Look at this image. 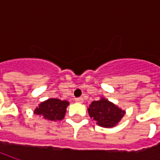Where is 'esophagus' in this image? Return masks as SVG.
Listing matches in <instances>:
<instances>
[{
  "label": "esophagus",
  "mask_w": 160,
  "mask_h": 160,
  "mask_svg": "<svg viewBox=\"0 0 160 160\" xmlns=\"http://www.w3.org/2000/svg\"><path fill=\"white\" fill-rule=\"evenodd\" d=\"M75 101H76V102H77V103H83V99L82 97H79V98H76Z\"/></svg>",
  "instance_id": "obj_1"
}]
</instances>
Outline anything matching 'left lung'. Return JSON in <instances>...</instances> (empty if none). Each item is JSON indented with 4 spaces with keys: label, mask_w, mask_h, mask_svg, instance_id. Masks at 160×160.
<instances>
[{
    "label": "left lung",
    "mask_w": 160,
    "mask_h": 160,
    "mask_svg": "<svg viewBox=\"0 0 160 160\" xmlns=\"http://www.w3.org/2000/svg\"><path fill=\"white\" fill-rule=\"evenodd\" d=\"M87 109L91 118H93L98 126L105 128L118 126L126 114L125 110L104 97L92 102Z\"/></svg>",
    "instance_id": "obj_1"
}]
</instances>
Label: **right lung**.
<instances>
[{"instance_id": "obj_1", "label": "right lung", "mask_w": 160, "mask_h": 160, "mask_svg": "<svg viewBox=\"0 0 160 160\" xmlns=\"http://www.w3.org/2000/svg\"><path fill=\"white\" fill-rule=\"evenodd\" d=\"M69 105L68 101H61L57 98H50L41 102L34 108V113L41 116L48 121H58L64 118L67 108Z\"/></svg>"}]
</instances>
